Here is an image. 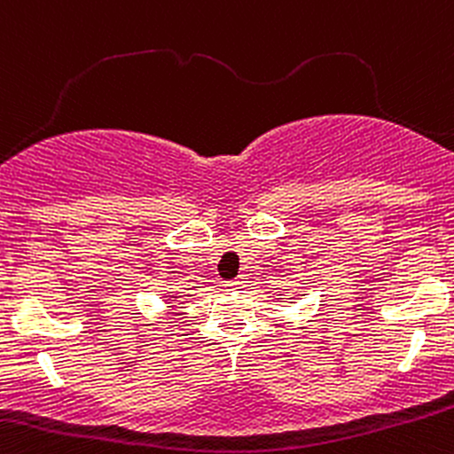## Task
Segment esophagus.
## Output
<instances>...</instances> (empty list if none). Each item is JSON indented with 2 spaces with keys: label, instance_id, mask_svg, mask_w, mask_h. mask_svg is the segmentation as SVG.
I'll return each mask as SVG.
<instances>
[{
  "label": "esophagus",
  "instance_id": "34e87169",
  "mask_svg": "<svg viewBox=\"0 0 454 454\" xmlns=\"http://www.w3.org/2000/svg\"><path fill=\"white\" fill-rule=\"evenodd\" d=\"M225 286L227 291H240V288L245 286V279H233V282H227Z\"/></svg>",
  "mask_w": 454,
  "mask_h": 454
}]
</instances>
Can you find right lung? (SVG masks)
Segmentation results:
<instances>
[{"mask_svg": "<svg viewBox=\"0 0 454 454\" xmlns=\"http://www.w3.org/2000/svg\"><path fill=\"white\" fill-rule=\"evenodd\" d=\"M168 299H170V301H168V303H175V301H176V299H179V297H175V295H170V297H168Z\"/></svg>", "mask_w": 454, "mask_h": 454, "instance_id": "right-lung-1", "label": "right lung"}]
</instances>
